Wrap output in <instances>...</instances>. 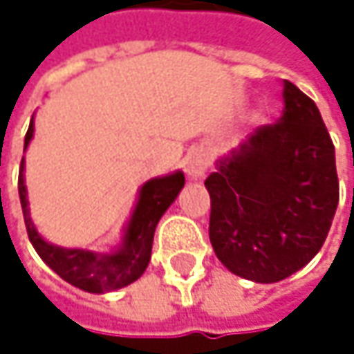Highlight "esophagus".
Instances as JSON below:
<instances>
[{
	"label": "esophagus",
	"instance_id": "34e87169",
	"mask_svg": "<svg viewBox=\"0 0 354 354\" xmlns=\"http://www.w3.org/2000/svg\"><path fill=\"white\" fill-rule=\"evenodd\" d=\"M209 168V156L205 151H196L186 160V174L190 180H201Z\"/></svg>",
	"mask_w": 354,
	"mask_h": 354
}]
</instances>
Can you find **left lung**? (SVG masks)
I'll return each mask as SVG.
<instances>
[{"instance_id":"8db88e82","label":"left lung","mask_w":354,"mask_h":354,"mask_svg":"<svg viewBox=\"0 0 354 354\" xmlns=\"http://www.w3.org/2000/svg\"><path fill=\"white\" fill-rule=\"evenodd\" d=\"M283 114L258 127L205 180L209 240L234 274L277 283L324 246L338 207L334 145L316 102L283 84Z\"/></svg>"}]
</instances>
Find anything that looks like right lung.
<instances>
[{
	"label": "right lung",
	"mask_w": 354,
	"mask_h": 354,
	"mask_svg": "<svg viewBox=\"0 0 354 354\" xmlns=\"http://www.w3.org/2000/svg\"><path fill=\"white\" fill-rule=\"evenodd\" d=\"M32 135H35V122H30L28 127L24 149L28 147ZM182 186H184L182 172L147 180L139 190L137 205L124 227L122 244L110 254H100L82 248H61L48 244L36 232L35 223L30 219L28 196H26L28 192L24 184V160L20 164V176H18V192H20L22 213L26 221V232L38 256L63 281L88 293H108V291L122 289L135 283L145 272L151 260V246H153V234L158 221L168 211V207L176 201Z\"/></svg>",
	"instance_id": "add662e5"
}]
</instances>
